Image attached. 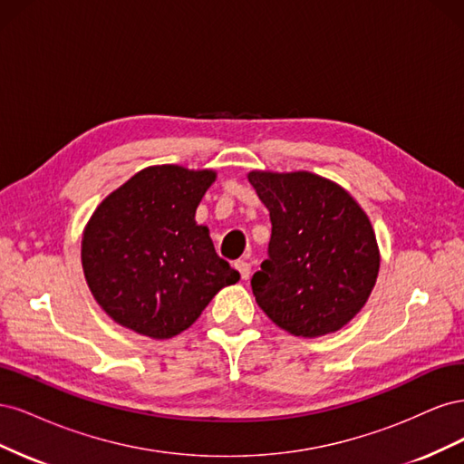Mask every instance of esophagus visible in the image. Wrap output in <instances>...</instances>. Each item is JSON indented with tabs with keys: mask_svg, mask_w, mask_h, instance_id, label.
<instances>
[{
	"mask_svg": "<svg viewBox=\"0 0 464 464\" xmlns=\"http://www.w3.org/2000/svg\"><path fill=\"white\" fill-rule=\"evenodd\" d=\"M234 266H236L237 273H240V276H242L244 280L249 278V275H251V265H249L247 261H236Z\"/></svg>",
	"mask_w": 464,
	"mask_h": 464,
	"instance_id": "esophagus-1",
	"label": "esophagus"
}]
</instances>
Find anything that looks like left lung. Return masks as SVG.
I'll use <instances>...</instances> for the list:
<instances>
[{"mask_svg":"<svg viewBox=\"0 0 464 464\" xmlns=\"http://www.w3.org/2000/svg\"><path fill=\"white\" fill-rule=\"evenodd\" d=\"M271 217L269 259L251 278L256 302L290 334L343 329L368 302L379 247L353 195L312 172L247 174Z\"/></svg>","mask_w":464,"mask_h":464,"instance_id":"obj_1","label":"left lung"}]
</instances>
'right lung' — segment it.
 <instances>
[{"label": "right lung", "instance_id": "add662e5", "mask_svg": "<svg viewBox=\"0 0 464 464\" xmlns=\"http://www.w3.org/2000/svg\"><path fill=\"white\" fill-rule=\"evenodd\" d=\"M215 179V170L149 166L96 207L82 232V271L98 305L121 327L172 339L240 280L195 222Z\"/></svg>", "mask_w": 464, "mask_h": 464}]
</instances>
